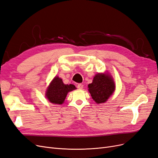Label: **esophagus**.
<instances>
[{
	"mask_svg": "<svg viewBox=\"0 0 158 158\" xmlns=\"http://www.w3.org/2000/svg\"><path fill=\"white\" fill-rule=\"evenodd\" d=\"M77 88H78V89H82V88H84V85L81 84H78L77 85Z\"/></svg>",
	"mask_w": 158,
	"mask_h": 158,
	"instance_id": "obj_1",
	"label": "esophagus"
}]
</instances>
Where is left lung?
Returning <instances> with one entry per match:
<instances>
[{
	"label": "left lung",
	"instance_id": "8db88e82",
	"mask_svg": "<svg viewBox=\"0 0 158 158\" xmlns=\"http://www.w3.org/2000/svg\"><path fill=\"white\" fill-rule=\"evenodd\" d=\"M88 90L93 99L98 104L105 102L115 89V84L111 77L105 74H97L93 82L88 85Z\"/></svg>",
	"mask_w": 158,
	"mask_h": 158
}]
</instances>
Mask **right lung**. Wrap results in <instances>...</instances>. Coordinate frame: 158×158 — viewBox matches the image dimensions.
<instances>
[{
	"mask_svg": "<svg viewBox=\"0 0 158 158\" xmlns=\"http://www.w3.org/2000/svg\"><path fill=\"white\" fill-rule=\"evenodd\" d=\"M75 89L76 87L73 84H64L62 79L56 77L48 87L46 95L50 102L61 105L64 102L69 92Z\"/></svg>",
	"mask_w": 158,
	"mask_h": 158,
	"instance_id": "add662e5",
	"label": "right lung"
}]
</instances>
